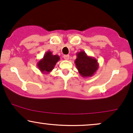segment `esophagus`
<instances>
[{
  "label": "esophagus",
  "mask_w": 133,
  "mask_h": 133,
  "mask_svg": "<svg viewBox=\"0 0 133 133\" xmlns=\"http://www.w3.org/2000/svg\"><path fill=\"white\" fill-rule=\"evenodd\" d=\"M64 59H65V60H68L69 59V55H64L63 56Z\"/></svg>",
  "instance_id": "obj_1"
}]
</instances>
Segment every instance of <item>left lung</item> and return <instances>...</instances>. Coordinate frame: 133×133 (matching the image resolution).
<instances>
[{
  "label": "left lung",
  "instance_id": "obj_1",
  "mask_svg": "<svg viewBox=\"0 0 133 133\" xmlns=\"http://www.w3.org/2000/svg\"><path fill=\"white\" fill-rule=\"evenodd\" d=\"M76 56L74 62L80 75L83 77H92L99 68L97 59L88 56L83 51L77 52Z\"/></svg>",
  "mask_w": 133,
  "mask_h": 133
}]
</instances>
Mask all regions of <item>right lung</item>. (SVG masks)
<instances>
[{
    "mask_svg": "<svg viewBox=\"0 0 133 133\" xmlns=\"http://www.w3.org/2000/svg\"><path fill=\"white\" fill-rule=\"evenodd\" d=\"M60 60L58 55H53L52 52L47 51L44 54L43 58L37 62L39 69L44 74H49L52 71L56 63Z\"/></svg>",
    "mask_w": 133,
    "mask_h": 133,
    "instance_id": "1",
    "label": "right lung"
}]
</instances>
